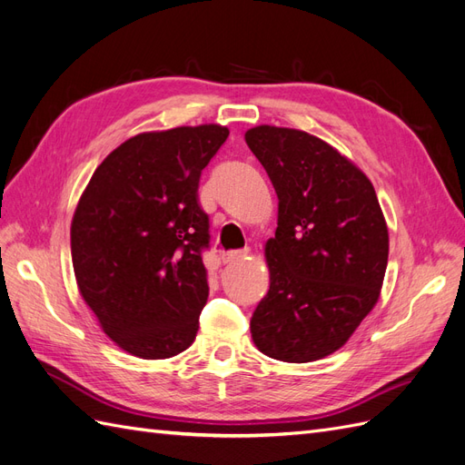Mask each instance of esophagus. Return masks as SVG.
Masks as SVG:
<instances>
[{
	"instance_id": "34e87169",
	"label": "esophagus",
	"mask_w": 465,
	"mask_h": 465,
	"mask_svg": "<svg viewBox=\"0 0 465 465\" xmlns=\"http://www.w3.org/2000/svg\"><path fill=\"white\" fill-rule=\"evenodd\" d=\"M250 254V250H232V252H227V254H223L221 260L223 263H238L246 260V256Z\"/></svg>"
}]
</instances>
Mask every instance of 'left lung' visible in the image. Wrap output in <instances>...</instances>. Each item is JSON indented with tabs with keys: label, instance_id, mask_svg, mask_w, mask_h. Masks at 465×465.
Listing matches in <instances>:
<instances>
[{
	"label": "left lung",
	"instance_id": "obj_1",
	"mask_svg": "<svg viewBox=\"0 0 465 465\" xmlns=\"http://www.w3.org/2000/svg\"><path fill=\"white\" fill-rule=\"evenodd\" d=\"M277 193L265 242L270 291L250 320L254 345L285 362L341 349L376 306L388 265V224L372 182L330 143L302 130L244 134Z\"/></svg>",
	"mask_w": 465,
	"mask_h": 465
}]
</instances>
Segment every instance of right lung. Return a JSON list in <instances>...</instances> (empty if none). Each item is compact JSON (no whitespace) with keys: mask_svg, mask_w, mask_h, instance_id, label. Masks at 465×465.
Listing matches in <instances>:
<instances>
[{"mask_svg":"<svg viewBox=\"0 0 465 465\" xmlns=\"http://www.w3.org/2000/svg\"><path fill=\"white\" fill-rule=\"evenodd\" d=\"M229 137L219 124L130 137L96 166L72 219L77 289L125 353L171 359L200 328L209 285L202 171Z\"/></svg>","mask_w":465,"mask_h":465,"instance_id":"1","label":"right lung"}]
</instances>
